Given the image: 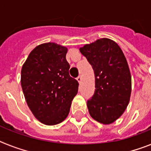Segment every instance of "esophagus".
I'll use <instances>...</instances> for the list:
<instances>
[{"instance_id": "esophagus-1", "label": "esophagus", "mask_w": 151, "mask_h": 151, "mask_svg": "<svg viewBox=\"0 0 151 151\" xmlns=\"http://www.w3.org/2000/svg\"><path fill=\"white\" fill-rule=\"evenodd\" d=\"M77 81H78L79 82V83H81V81H82V78H81V76H78V78H77Z\"/></svg>"}]
</instances>
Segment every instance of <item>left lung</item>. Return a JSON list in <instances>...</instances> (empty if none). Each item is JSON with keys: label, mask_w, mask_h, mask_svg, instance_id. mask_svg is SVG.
Returning <instances> with one entry per match:
<instances>
[{"label": "left lung", "mask_w": 151, "mask_h": 151, "mask_svg": "<svg viewBox=\"0 0 151 151\" xmlns=\"http://www.w3.org/2000/svg\"><path fill=\"white\" fill-rule=\"evenodd\" d=\"M94 71L95 91L87 101L90 115L110 124L118 119L129 104L131 76L126 58L118 44L101 38L80 48Z\"/></svg>", "instance_id": "8db88e82"}]
</instances>
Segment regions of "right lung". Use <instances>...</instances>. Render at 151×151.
Returning <instances> with one entry per match:
<instances>
[{"label": "right lung", "instance_id": "add662e5", "mask_svg": "<svg viewBox=\"0 0 151 151\" xmlns=\"http://www.w3.org/2000/svg\"><path fill=\"white\" fill-rule=\"evenodd\" d=\"M68 48L45 43L30 52L21 69V83L29 108L40 122L55 125L64 121L78 91L69 74Z\"/></svg>", "mask_w": 151, "mask_h": 151}]
</instances>
